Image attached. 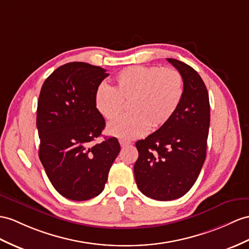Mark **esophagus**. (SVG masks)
Wrapping results in <instances>:
<instances>
[{"label":"esophagus","mask_w":249,"mask_h":249,"mask_svg":"<svg viewBox=\"0 0 249 249\" xmlns=\"http://www.w3.org/2000/svg\"><path fill=\"white\" fill-rule=\"evenodd\" d=\"M119 143H120L121 147H125V145L130 144L131 142H130L129 141H125V139H120V141H119Z\"/></svg>","instance_id":"esophagus-1"}]
</instances>
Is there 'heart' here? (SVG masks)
Listing matches in <instances>:
<instances>
[{"mask_svg": "<svg viewBox=\"0 0 249 249\" xmlns=\"http://www.w3.org/2000/svg\"><path fill=\"white\" fill-rule=\"evenodd\" d=\"M184 79L172 68L130 66L118 72L113 89L101 86L95 93V107L102 117L113 120L128 102L129 114L107 126L110 134L121 139L144 135L150 129L165 125L183 100Z\"/></svg>", "mask_w": 249, "mask_h": 249, "instance_id": "1", "label": "heart"}]
</instances>
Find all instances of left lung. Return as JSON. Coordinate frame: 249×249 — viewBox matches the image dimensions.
Masks as SVG:
<instances>
[{
  "mask_svg": "<svg viewBox=\"0 0 249 249\" xmlns=\"http://www.w3.org/2000/svg\"><path fill=\"white\" fill-rule=\"evenodd\" d=\"M184 79V96L170 121L136 142L138 189L156 201H172L195 185L206 159L210 124L208 90L188 64L167 58Z\"/></svg>",
  "mask_w": 249,
  "mask_h": 249,
  "instance_id": "1",
  "label": "left lung"
}]
</instances>
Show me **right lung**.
<instances>
[{
    "label": "right lung",
    "mask_w": 249,
    "mask_h": 249,
    "mask_svg": "<svg viewBox=\"0 0 249 249\" xmlns=\"http://www.w3.org/2000/svg\"><path fill=\"white\" fill-rule=\"evenodd\" d=\"M106 71L84 62L66 63L46 78L40 92V160L54 189L71 201H87L104 191L120 151L115 137L93 144L106 126L95 107Z\"/></svg>",
    "instance_id": "1"
}]
</instances>
